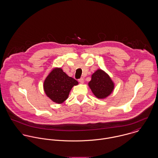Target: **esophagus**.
I'll use <instances>...</instances> for the list:
<instances>
[{
    "label": "esophagus",
    "instance_id": "1",
    "mask_svg": "<svg viewBox=\"0 0 158 158\" xmlns=\"http://www.w3.org/2000/svg\"><path fill=\"white\" fill-rule=\"evenodd\" d=\"M78 81L81 83H84V78H80L79 80H78Z\"/></svg>",
    "mask_w": 158,
    "mask_h": 158
}]
</instances>
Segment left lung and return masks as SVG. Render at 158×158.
<instances>
[{
	"mask_svg": "<svg viewBox=\"0 0 158 158\" xmlns=\"http://www.w3.org/2000/svg\"><path fill=\"white\" fill-rule=\"evenodd\" d=\"M89 86L95 97L104 98L108 97L114 89V83L109 75L101 69L92 75Z\"/></svg>",
	"mask_w": 158,
	"mask_h": 158,
	"instance_id": "obj_1",
	"label": "left lung"
}]
</instances>
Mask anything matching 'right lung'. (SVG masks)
<instances>
[{
  "label": "right lung",
  "mask_w": 158,
  "mask_h": 158,
  "mask_svg": "<svg viewBox=\"0 0 158 158\" xmlns=\"http://www.w3.org/2000/svg\"><path fill=\"white\" fill-rule=\"evenodd\" d=\"M78 84L76 80L69 77L61 68H56L45 78L44 89L53 102L62 103L68 98L72 87Z\"/></svg>",
  "instance_id": "right-lung-1"
}]
</instances>
